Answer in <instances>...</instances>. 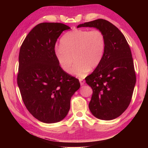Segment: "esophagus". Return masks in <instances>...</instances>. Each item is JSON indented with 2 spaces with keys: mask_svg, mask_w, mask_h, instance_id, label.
<instances>
[{
  "mask_svg": "<svg viewBox=\"0 0 148 148\" xmlns=\"http://www.w3.org/2000/svg\"><path fill=\"white\" fill-rule=\"evenodd\" d=\"M79 82H80V84H81V86H83V85L85 84V80H84L83 79H81L79 78Z\"/></svg>",
  "mask_w": 148,
  "mask_h": 148,
  "instance_id": "34e87169",
  "label": "esophagus"
}]
</instances>
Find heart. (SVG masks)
<instances>
[{
    "instance_id": "1",
    "label": "heart",
    "mask_w": 148,
    "mask_h": 148,
    "mask_svg": "<svg viewBox=\"0 0 148 148\" xmlns=\"http://www.w3.org/2000/svg\"><path fill=\"white\" fill-rule=\"evenodd\" d=\"M106 49V37L98 29H75L65 34L60 40V47L55 51L56 59L62 71L84 77L90 69L99 66ZM74 59H73V58Z\"/></svg>"
}]
</instances>
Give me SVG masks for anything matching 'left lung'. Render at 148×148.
Returning a JSON list of instances; mask_svg holds the SVG:
<instances>
[{"mask_svg":"<svg viewBox=\"0 0 148 148\" xmlns=\"http://www.w3.org/2000/svg\"><path fill=\"white\" fill-rule=\"evenodd\" d=\"M85 27H95L106 37L102 61L86 77V83L92 89L89 110L100 119H114L128 108L136 84L131 48L122 32L107 20L86 22L77 28Z\"/></svg>","mask_w":148,"mask_h":148,"instance_id":"obj_1","label":"left lung"}]
</instances>
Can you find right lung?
Segmentation results:
<instances>
[{
  "label": "right lung",
  "mask_w": 148,
  "mask_h": 148,
  "mask_svg": "<svg viewBox=\"0 0 148 148\" xmlns=\"http://www.w3.org/2000/svg\"><path fill=\"white\" fill-rule=\"evenodd\" d=\"M70 29L63 23H39L20 48L17 80L22 100L30 113L46 123L66 116L71 97L80 87L78 79L62 71L55 55L57 38Z\"/></svg>",
  "instance_id": "add662e5"
}]
</instances>
